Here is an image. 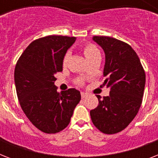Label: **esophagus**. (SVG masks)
<instances>
[{
  "label": "esophagus",
  "mask_w": 158,
  "mask_h": 158,
  "mask_svg": "<svg viewBox=\"0 0 158 158\" xmlns=\"http://www.w3.org/2000/svg\"><path fill=\"white\" fill-rule=\"evenodd\" d=\"M87 96H88V94H85V93H84V92H81V98H83V99L85 98Z\"/></svg>",
  "instance_id": "34e87169"
}]
</instances>
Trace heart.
<instances>
[{
  "instance_id": "heart-1",
  "label": "heart",
  "mask_w": 158,
  "mask_h": 158,
  "mask_svg": "<svg viewBox=\"0 0 158 158\" xmlns=\"http://www.w3.org/2000/svg\"><path fill=\"white\" fill-rule=\"evenodd\" d=\"M83 52H84V56L88 59V60H91L92 58H94L96 56L100 55L99 50L94 44H87V45L84 46V48H83ZM68 59H69V54H66L64 56V59H63V65H65L67 64ZM79 83H80V81H79Z\"/></svg>"
}]
</instances>
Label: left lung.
I'll list each match as a JSON object with an SVG mask.
<instances>
[{
  "label": "left lung",
  "mask_w": 158,
  "mask_h": 158,
  "mask_svg": "<svg viewBox=\"0 0 158 158\" xmlns=\"http://www.w3.org/2000/svg\"><path fill=\"white\" fill-rule=\"evenodd\" d=\"M93 40L105 52L102 85L110 88L107 97L97 95L99 104L90 110L92 121L101 132L112 135L127 127L142 103L145 72L135 50L115 38L94 36Z\"/></svg>",
  "instance_id": "8db88e82"
}]
</instances>
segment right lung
Here are the masks:
<instances>
[{
  "label": "right lung",
  "mask_w": 158,
  "mask_h": 158,
  "mask_svg": "<svg viewBox=\"0 0 158 158\" xmlns=\"http://www.w3.org/2000/svg\"><path fill=\"white\" fill-rule=\"evenodd\" d=\"M76 38L51 35L28 46L16 63L15 83L22 110L35 127L56 134L69 124L81 95L75 89L57 92L55 74L62 71L63 59Z\"/></svg>",
  "instance_id": "add662e5"
}]
</instances>
